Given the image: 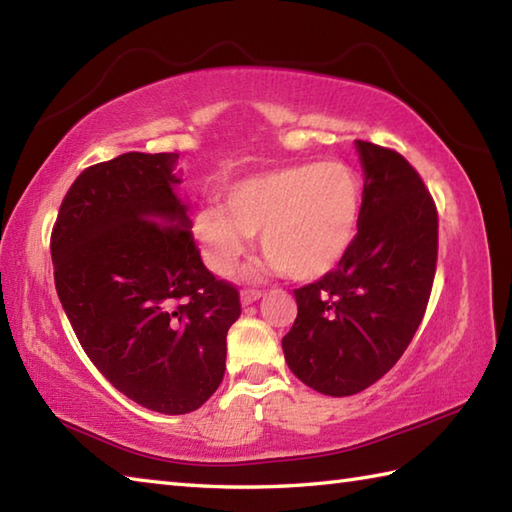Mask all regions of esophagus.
Returning a JSON list of instances; mask_svg holds the SVG:
<instances>
[{
	"instance_id": "esophagus-1",
	"label": "esophagus",
	"mask_w": 512,
	"mask_h": 512,
	"mask_svg": "<svg viewBox=\"0 0 512 512\" xmlns=\"http://www.w3.org/2000/svg\"><path fill=\"white\" fill-rule=\"evenodd\" d=\"M259 297H264V291H257V288H246V291H241V304L248 306L257 302Z\"/></svg>"
}]
</instances>
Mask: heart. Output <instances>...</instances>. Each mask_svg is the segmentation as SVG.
I'll use <instances>...</instances> for the list:
<instances>
[{
    "label": "heart",
    "instance_id": "1",
    "mask_svg": "<svg viewBox=\"0 0 512 512\" xmlns=\"http://www.w3.org/2000/svg\"><path fill=\"white\" fill-rule=\"evenodd\" d=\"M362 188L340 161L306 163L232 183L221 208L201 210L194 237L212 273L228 275L259 232L268 271L318 280L333 271L356 239Z\"/></svg>",
    "mask_w": 512,
    "mask_h": 512
}]
</instances>
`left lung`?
<instances>
[{
    "instance_id": "obj_1",
    "label": "left lung",
    "mask_w": 512,
    "mask_h": 512,
    "mask_svg": "<svg viewBox=\"0 0 512 512\" xmlns=\"http://www.w3.org/2000/svg\"><path fill=\"white\" fill-rule=\"evenodd\" d=\"M365 188L349 253L295 288L297 318L282 338L286 365L327 396L358 394L410 345L432 293L439 215L414 167L389 147L356 141Z\"/></svg>"
}]
</instances>
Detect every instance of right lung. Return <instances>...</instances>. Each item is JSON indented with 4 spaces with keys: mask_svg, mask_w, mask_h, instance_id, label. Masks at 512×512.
I'll return each instance as SVG.
<instances>
[{
    "mask_svg": "<svg viewBox=\"0 0 512 512\" xmlns=\"http://www.w3.org/2000/svg\"><path fill=\"white\" fill-rule=\"evenodd\" d=\"M179 154L127 152L82 172L51 232L55 291L118 392L161 414L199 410L226 371L239 291L201 262Z\"/></svg>",
    "mask_w": 512,
    "mask_h": 512,
    "instance_id": "right-lung-1",
    "label": "right lung"
}]
</instances>
